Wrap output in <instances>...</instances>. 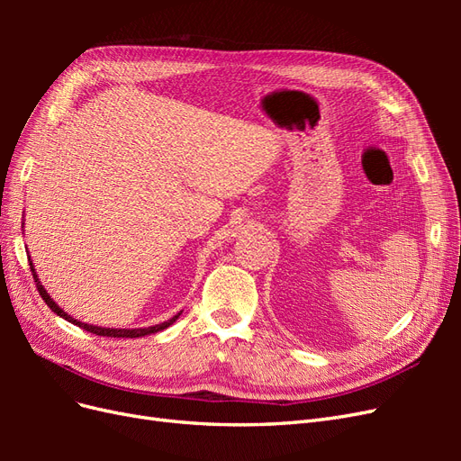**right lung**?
Returning <instances> with one entry per match:
<instances>
[{"instance_id": "1", "label": "right lung", "mask_w": 461, "mask_h": 461, "mask_svg": "<svg viewBox=\"0 0 461 461\" xmlns=\"http://www.w3.org/2000/svg\"><path fill=\"white\" fill-rule=\"evenodd\" d=\"M29 265H31V271H32V276H34L36 288H38V292H40L41 300H44V302L48 303V308H50L53 313H58L59 317L67 319L68 323H73V325H77V327H80V329H85V330L95 334V337H111V339H138V337H146V334L158 332V330H163V329H167L169 325H173L175 321L178 319V315H180V313H176V315L171 317L169 321H165V323H159V325H156V327H148V329H105V327H94V325H88V323H80V321H77V319H73L68 313H65V312L59 308V305L50 298V294L44 290V286H41L40 278H38V275H36V271H34V265H32V263H29Z\"/></svg>"}]
</instances>
